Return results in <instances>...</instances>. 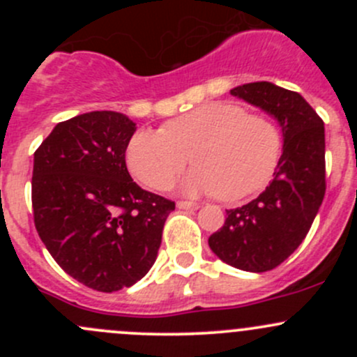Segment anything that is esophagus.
Segmentation results:
<instances>
[{
	"label": "esophagus",
	"instance_id": "34e87169",
	"mask_svg": "<svg viewBox=\"0 0 357 357\" xmlns=\"http://www.w3.org/2000/svg\"><path fill=\"white\" fill-rule=\"evenodd\" d=\"M176 205H178V208H181V211H192V208L199 207V205L193 204V202H188V200H179Z\"/></svg>",
	"mask_w": 357,
	"mask_h": 357
}]
</instances>
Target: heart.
<instances>
[{
  "label": "heart",
  "mask_w": 357,
  "mask_h": 357,
  "mask_svg": "<svg viewBox=\"0 0 357 357\" xmlns=\"http://www.w3.org/2000/svg\"><path fill=\"white\" fill-rule=\"evenodd\" d=\"M282 152V129L271 117L212 102L172 119L162 131L136 132L126 162L143 185L165 190L192 155L197 167L183 179V192L218 193L221 200L236 202L268 185Z\"/></svg>",
  "instance_id": "b5f03b06"
}]
</instances>
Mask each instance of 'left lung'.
<instances>
[{
	"label": "left lung",
	"mask_w": 357,
	"mask_h": 357,
	"mask_svg": "<svg viewBox=\"0 0 357 357\" xmlns=\"http://www.w3.org/2000/svg\"><path fill=\"white\" fill-rule=\"evenodd\" d=\"M231 95L278 121L283 153L268 188L226 211L228 218L208 236V247L233 268L264 273L297 250L318 214L326 190L325 126L298 93L273 82L236 86Z\"/></svg>",
	"instance_id": "8db88e82"
}]
</instances>
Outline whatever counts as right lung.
<instances>
[{"label": "right lung", "instance_id": "1", "mask_svg": "<svg viewBox=\"0 0 357 357\" xmlns=\"http://www.w3.org/2000/svg\"><path fill=\"white\" fill-rule=\"evenodd\" d=\"M136 124L89 112L59 122L34 152V225L56 264L82 285L117 291L157 259L174 202L139 188L126 167Z\"/></svg>", "mask_w": 357, "mask_h": 357}]
</instances>
